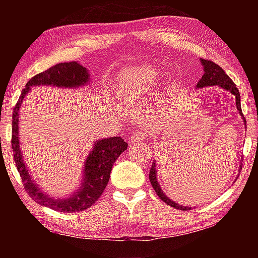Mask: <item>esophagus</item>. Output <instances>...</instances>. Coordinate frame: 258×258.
I'll return each instance as SVG.
<instances>
[{
    "mask_svg": "<svg viewBox=\"0 0 258 258\" xmlns=\"http://www.w3.org/2000/svg\"><path fill=\"white\" fill-rule=\"evenodd\" d=\"M143 140H146V135L143 134L142 132H134L130 138V142L131 143H138L141 142Z\"/></svg>",
    "mask_w": 258,
    "mask_h": 258,
    "instance_id": "obj_1",
    "label": "esophagus"
}]
</instances>
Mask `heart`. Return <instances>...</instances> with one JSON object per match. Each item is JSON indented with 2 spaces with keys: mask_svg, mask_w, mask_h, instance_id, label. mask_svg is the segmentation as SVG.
<instances>
[{
  "mask_svg": "<svg viewBox=\"0 0 258 258\" xmlns=\"http://www.w3.org/2000/svg\"><path fill=\"white\" fill-rule=\"evenodd\" d=\"M163 72L151 64L127 67L119 73L116 81V92L126 102H133L146 97L160 81ZM169 89L176 85L173 77L166 83Z\"/></svg>",
  "mask_w": 258,
  "mask_h": 258,
  "instance_id": "obj_1",
  "label": "heart"
}]
</instances>
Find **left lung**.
<instances>
[{
	"instance_id": "1",
	"label": "left lung",
	"mask_w": 258,
	"mask_h": 258,
	"mask_svg": "<svg viewBox=\"0 0 258 258\" xmlns=\"http://www.w3.org/2000/svg\"><path fill=\"white\" fill-rule=\"evenodd\" d=\"M200 63L203 64V68H204V75L203 77L200 78V81L198 82L197 86H196V89H202V87H207V86H214V85H217L222 87V89L225 90V91H229L230 93H232L234 97H235V106H237L238 111L240 113V116L242 117V120L244 121V125H246V119H244V117L242 115V111H241V104H240V93H239V90L238 87L235 86L234 83L232 82V80L226 75L225 72L222 69L218 64H216L215 62H213V61H209V60H205V59H200ZM157 163L156 160H154V163H152L151 166V169H150V173H149V180L151 182V185L154 187L156 194L158 195V197L163 200L164 203H166L169 206H172L176 209H180V211H190L192 207H187V206H183V205L177 204L175 202H173V200L167 197L164 194L163 189H161V186L159 185V182H158V178H157ZM240 168H241V166H240Z\"/></svg>"
}]
</instances>
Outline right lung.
I'll use <instances>...</instances> for the list:
<instances>
[{"label":"right lung","instance_id":"1","mask_svg":"<svg viewBox=\"0 0 258 258\" xmlns=\"http://www.w3.org/2000/svg\"><path fill=\"white\" fill-rule=\"evenodd\" d=\"M90 84V73L77 61L61 62L47 71L37 74L26 84L21 91L18 102L12 115V141L11 147L17 169L24 182L25 190L34 202L42 206L54 209L56 212L75 213L90 208L102 195L107 186L112 165L116 159L127 149V143L118 135L113 138L101 139L94 141V145L85 159L83 167V178L77 189L66 198L51 197L41 189L30 175L27 165L24 161L23 151L19 140V112L21 104L33 86H55L63 89H78Z\"/></svg>","mask_w":258,"mask_h":258}]
</instances>
